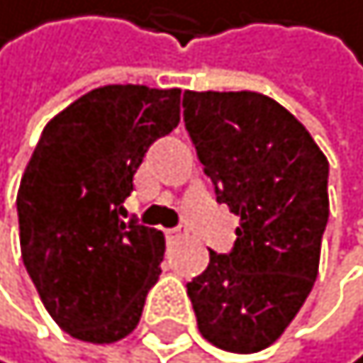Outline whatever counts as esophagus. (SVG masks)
<instances>
[{
    "label": "esophagus",
    "mask_w": 363,
    "mask_h": 363,
    "mask_svg": "<svg viewBox=\"0 0 363 363\" xmlns=\"http://www.w3.org/2000/svg\"><path fill=\"white\" fill-rule=\"evenodd\" d=\"M187 233V228L185 226H178V228H169L167 231V235L171 238V240H178V238H183Z\"/></svg>",
    "instance_id": "1"
}]
</instances>
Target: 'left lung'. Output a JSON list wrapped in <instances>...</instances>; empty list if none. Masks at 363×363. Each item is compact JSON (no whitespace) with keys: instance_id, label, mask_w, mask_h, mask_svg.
<instances>
[{"instance_id":"8db88e82","label":"left lung","mask_w":363,"mask_h":363,"mask_svg":"<svg viewBox=\"0 0 363 363\" xmlns=\"http://www.w3.org/2000/svg\"><path fill=\"white\" fill-rule=\"evenodd\" d=\"M183 121L215 196L240 217L228 254L187 284L199 332L228 352L272 345L302 308L330 219V162L286 107L254 91H185Z\"/></svg>"}]
</instances>
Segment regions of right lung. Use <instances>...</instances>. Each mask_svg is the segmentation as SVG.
Listing matches in <instances>:
<instances>
[{
    "label": "right lung",
    "instance_id": "right-lung-1",
    "mask_svg": "<svg viewBox=\"0 0 363 363\" xmlns=\"http://www.w3.org/2000/svg\"><path fill=\"white\" fill-rule=\"evenodd\" d=\"M180 123V89L109 84L45 125L18 189L22 261L63 332L114 343L139 325L164 235L125 222L141 160Z\"/></svg>",
    "mask_w": 363,
    "mask_h": 363
}]
</instances>
